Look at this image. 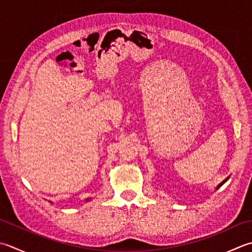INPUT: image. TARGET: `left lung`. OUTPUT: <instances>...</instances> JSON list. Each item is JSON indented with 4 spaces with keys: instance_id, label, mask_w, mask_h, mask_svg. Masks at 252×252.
Listing matches in <instances>:
<instances>
[{
    "instance_id": "obj_1",
    "label": "left lung",
    "mask_w": 252,
    "mask_h": 252,
    "mask_svg": "<svg viewBox=\"0 0 252 252\" xmlns=\"http://www.w3.org/2000/svg\"><path fill=\"white\" fill-rule=\"evenodd\" d=\"M228 178H229V177H227V178H226V179H225V180H224V181H221V182H220V185H219V186H218V187H216V190H218V189H219V188H220V187H221V186H223V185H224V184H225V182H226V181H227V180H228Z\"/></svg>"
}]
</instances>
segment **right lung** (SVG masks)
<instances>
[{
  "instance_id": "obj_1",
  "label": "right lung",
  "mask_w": 252,
  "mask_h": 252,
  "mask_svg": "<svg viewBox=\"0 0 252 252\" xmlns=\"http://www.w3.org/2000/svg\"><path fill=\"white\" fill-rule=\"evenodd\" d=\"M85 201H90V198H88V199H86V200H85Z\"/></svg>"
}]
</instances>
